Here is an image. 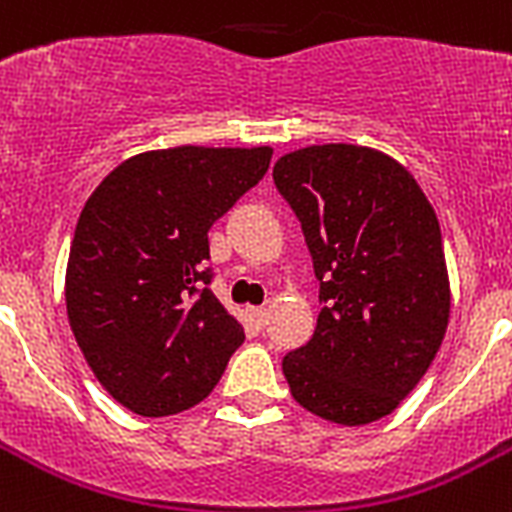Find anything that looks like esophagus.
Wrapping results in <instances>:
<instances>
[{
	"mask_svg": "<svg viewBox=\"0 0 512 512\" xmlns=\"http://www.w3.org/2000/svg\"><path fill=\"white\" fill-rule=\"evenodd\" d=\"M247 318L255 323L257 328H263L265 321H268V310H265V307H249Z\"/></svg>",
	"mask_w": 512,
	"mask_h": 512,
	"instance_id": "1",
	"label": "esophagus"
}]
</instances>
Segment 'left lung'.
Instances as JSON below:
<instances>
[{"mask_svg":"<svg viewBox=\"0 0 512 512\" xmlns=\"http://www.w3.org/2000/svg\"><path fill=\"white\" fill-rule=\"evenodd\" d=\"M302 223L321 315L284 357L292 397L323 421L365 426L413 392L442 347L450 278L434 207L400 162L355 144H315L273 168Z\"/></svg>","mask_w":512,"mask_h":512,"instance_id":"1","label":"left lung"}]
</instances>
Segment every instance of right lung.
Here are the masks:
<instances>
[{"label":"right lung","mask_w":512,"mask_h":512,"mask_svg":"<svg viewBox=\"0 0 512 512\" xmlns=\"http://www.w3.org/2000/svg\"><path fill=\"white\" fill-rule=\"evenodd\" d=\"M270 147H173L128 157L78 218L68 321L110 397L144 418L202 402L244 342L210 289L207 231L265 176Z\"/></svg>","instance_id":"1"}]
</instances>
